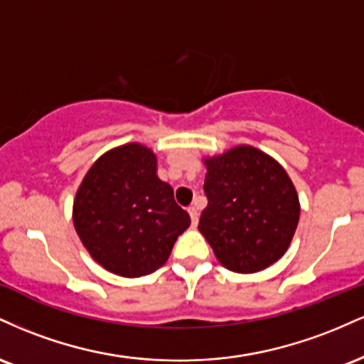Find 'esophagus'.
I'll return each instance as SVG.
<instances>
[{
	"instance_id": "34e87169",
	"label": "esophagus",
	"mask_w": 364,
	"mask_h": 364,
	"mask_svg": "<svg viewBox=\"0 0 364 364\" xmlns=\"http://www.w3.org/2000/svg\"><path fill=\"white\" fill-rule=\"evenodd\" d=\"M188 214H190V217H191V224L193 225L198 224V208H196L195 205L188 207Z\"/></svg>"
}]
</instances>
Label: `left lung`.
Returning a JSON list of instances; mask_svg holds the SVG:
<instances>
[{
    "instance_id": "left-lung-1",
    "label": "left lung",
    "mask_w": 364,
    "mask_h": 364,
    "mask_svg": "<svg viewBox=\"0 0 364 364\" xmlns=\"http://www.w3.org/2000/svg\"><path fill=\"white\" fill-rule=\"evenodd\" d=\"M203 162L208 205L198 231L217 260L240 274L270 267L289 248L299 220V198L287 173L250 145Z\"/></svg>"
}]
</instances>
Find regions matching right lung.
<instances>
[{"label":"right lung","instance_id":"obj_1","mask_svg":"<svg viewBox=\"0 0 364 364\" xmlns=\"http://www.w3.org/2000/svg\"><path fill=\"white\" fill-rule=\"evenodd\" d=\"M190 215L157 176V159L140 144L106 152L83 178L73 224L99 265L121 277H141L168 262Z\"/></svg>","mask_w":364,"mask_h":364}]
</instances>
